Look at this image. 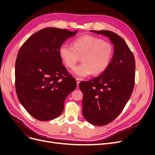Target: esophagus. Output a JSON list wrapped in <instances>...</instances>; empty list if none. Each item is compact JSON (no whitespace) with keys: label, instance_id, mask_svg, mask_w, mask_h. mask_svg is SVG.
Instances as JSON below:
<instances>
[{"label":"esophagus","instance_id":"34e87169","mask_svg":"<svg viewBox=\"0 0 155 155\" xmlns=\"http://www.w3.org/2000/svg\"><path fill=\"white\" fill-rule=\"evenodd\" d=\"M80 81H81V79L76 78V82H77V85H78H78H79V83H80Z\"/></svg>","mask_w":155,"mask_h":155}]
</instances>
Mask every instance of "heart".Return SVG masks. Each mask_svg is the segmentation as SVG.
Listing matches in <instances>:
<instances>
[{
    "label": "heart",
    "mask_w": 155,
    "mask_h": 155,
    "mask_svg": "<svg viewBox=\"0 0 155 155\" xmlns=\"http://www.w3.org/2000/svg\"><path fill=\"white\" fill-rule=\"evenodd\" d=\"M59 54L69 68H74L82 57L83 63L73 69V73L84 78L92 73L99 74L105 71L110 63L113 49L109 42L85 35L75 39L73 45L67 43L61 45Z\"/></svg>",
    "instance_id": "obj_1"
}]
</instances>
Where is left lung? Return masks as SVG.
Returning a JSON list of instances; mask_svg holds the SVG:
<instances>
[{
  "label": "left lung",
  "instance_id": "1",
  "mask_svg": "<svg viewBox=\"0 0 155 155\" xmlns=\"http://www.w3.org/2000/svg\"><path fill=\"white\" fill-rule=\"evenodd\" d=\"M91 31L109 37L114 54L105 71L95 79L79 83L83 92V115L98 126L113 121L122 111L132 94L135 79V59L125 41L109 30Z\"/></svg>",
  "mask_w": 155,
  "mask_h": 155
}]
</instances>
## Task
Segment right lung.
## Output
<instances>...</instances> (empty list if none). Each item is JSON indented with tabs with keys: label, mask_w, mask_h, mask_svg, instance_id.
Instances as JSON below:
<instances>
[{
	"label": "right lung",
	"mask_w": 155,
	"mask_h": 155,
	"mask_svg": "<svg viewBox=\"0 0 155 155\" xmlns=\"http://www.w3.org/2000/svg\"><path fill=\"white\" fill-rule=\"evenodd\" d=\"M77 30L46 28L31 35L22 45L15 62V90L28 113L40 121L57 118L69 94L76 88V79L62 64L61 44Z\"/></svg>",
	"instance_id": "add662e5"
}]
</instances>
